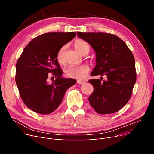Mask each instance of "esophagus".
<instances>
[{
	"label": "esophagus",
	"instance_id": "esophagus-1",
	"mask_svg": "<svg viewBox=\"0 0 154 154\" xmlns=\"http://www.w3.org/2000/svg\"><path fill=\"white\" fill-rule=\"evenodd\" d=\"M77 83H78V84L82 85V84H83V83H84V82L81 81V80H78V81H77Z\"/></svg>",
	"mask_w": 154,
	"mask_h": 154
}]
</instances>
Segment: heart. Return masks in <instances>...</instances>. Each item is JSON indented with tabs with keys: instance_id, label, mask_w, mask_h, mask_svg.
Instances as JSON below:
<instances>
[{
	"instance_id": "1",
	"label": "heart",
	"mask_w": 154,
	"mask_h": 154,
	"mask_svg": "<svg viewBox=\"0 0 154 154\" xmlns=\"http://www.w3.org/2000/svg\"><path fill=\"white\" fill-rule=\"evenodd\" d=\"M74 47L82 55H87L90 51V45L86 41L83 40H77L74 42ZM65 46H63L59 49L57 54V59L60 63H63V53ZM90 71V68L87 65H82L78 66H69L65 71V73L68 77L77 79V80H83L85 78L87 74Z\"/></svg>"
}]
</instances>
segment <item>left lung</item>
<instances>
[{
	"label": "left lung",
	"instance_id": "8db88e82",
	"mask_svg": "<svg viewBox=\"0 0 154 154\" xmlns=\"http://www.w3.org/2000/svg\"><path fill=\"white\" fill-rule=\"evenodd\" d=\"M78 36L94 49L96 65L91 76H106L107 80H88L94 91L88 97L97 113H114L128 103L136 82L135 59L124 41L106 32H81Z\"/></svg>",
	"mask_w": 154,
	"mask_h": 154
}]
</instances>
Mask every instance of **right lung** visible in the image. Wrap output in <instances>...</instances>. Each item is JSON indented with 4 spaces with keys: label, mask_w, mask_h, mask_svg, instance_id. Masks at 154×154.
<instances>
[{
    "label": "right lung",
    "mask_w": 154,
    "mask_h": 154,
    "mask_svg": "<svg viewBox=\"0 0 154 154\" xmlns=\"http://www.w3.org/2000/svg\"><path fill=\"white\" fill-rule=\"evenodd\" d=\"M76 32H48L36 36L24 49L16 65L15 82L22 101L28 108L41 114L57 109L73 78H63L57 59L59 49L72 40ZM49 72L57 79L49 84Z\"/></svg>",
    "instance_id": "add662e5"
}]
</instances>
